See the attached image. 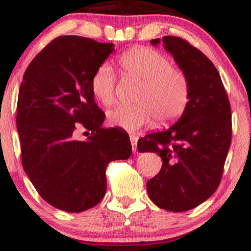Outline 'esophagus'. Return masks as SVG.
I'll use <instances>...</instances> for the list:
<instances>
[{
  "label": "esophagus",
  "instance_id": "1",
  "mask_svg": "<svg viewBox=\"0 0 251 251\" xmlns=\"http://www.w3.org/2000/svg\"><path fill=\"white\" fill-rule=\"evenodd\" d=\"M130 141H131V146H132V151L136 152L137 151V143H138V138L134 136V134H130Z\"/></svg>",
  "mask_w": 251,
  "mask_h": 251
}]
</instances>
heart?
<instances>
[{
    "label": "heart",
    "instance_id": "1",
    "mask_svg": "<svg viewBox=\"0 0 251 251\" xmlns=\"http://www.w3.org/2000/svg\"><path fill=\"white\" fill-rule=\"evenodd\" d=\"M122 74L140 82L134 105H121L107 114L110 125L136 131L155 119L163 125L179 118L190 100V80L186 72L172 67L169 57L148 47H136L119 59ZM117 75L111 64L103 63L94 72L90 88L105 107L115 101Z\"/></svg>",
    "mask_w": 251,
    "mask_h": 251
}]
</instances>
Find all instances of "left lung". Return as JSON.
<instances>
[{
    "instance_id": "1",
    "label": "left lung",
    "mask_w": 251,
    "mask_h": 251,
    "mask_svg": "<svg viewBox=\"0 0 251 251\" xmlns=\"http://www.w3.org/2000/svg\"><path fill=\"white\" fill-rule=\"evenodd\" d=\"M152 45L159 39H151ZM165 50L190 80V100L170 128L138 140V151H154L163 165L147 182L155 205L184 212L208 199L219 188L232 139L231 106L220 74L208 57L183 38L164 36Z\"/></svg>"
}]
</instances>
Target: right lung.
Here are the masks:
<instances>
[{"mask_svg": "<svg viewBox=\"0 0 251 251\" xmlns=\"http://www.w3.org/2000/svg\"><path fill=\"white\" fill-rule=\"evenodd\" d=\"M112 43L60 36L25 72L17 104L21 163L41 197L55 208L79 213L106 191L108 163L132 152L129 134L101 128L105 113L90 88L94 72L113 52ZM85 128L89 139H74Z\"/></svg>", "mask_w": 251, "mask_h": 251, "instance_id": "add662e5", "label": "right lung"}]
</instances>
